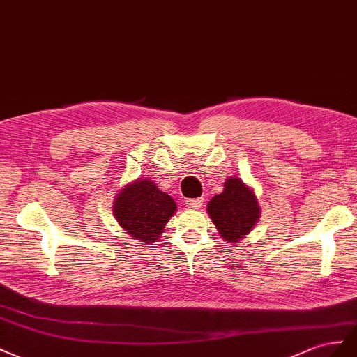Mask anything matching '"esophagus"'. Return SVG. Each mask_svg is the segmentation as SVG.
Wrapping results in <instances>:
<instances>
[{
  "instance_id": "1",
  "label": "esophagus",
  "mask_w": 357,
  "mask_h": 357,
  "mask_svg": "<svg viewBox=\"0 0 357 357\" xmlns=\"http://www.w3.org/2000/svg\"><path fill=\"white\" fill-rule=\"evenodd\" d=\"M202 203H203V197H197V199H187V200H185V205H187L188 208H192V209H197V208H200V206H202Z\"/></svg>"
}]
</instances>
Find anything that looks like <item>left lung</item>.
<instances>
[{
	"label": "left lung",
	"mask_w": 357,
	"mask_h": 357,
	"mask_svg": "<svg viewBox=\"0 0 357 357\" xmlns=\"http://www.w3.org/2000/svg\"><path fill=\"white\" fill-rule=\"evenodd\" d=\"M208 213L220 236L235 243L256 226L260 218V206L254 191L243 184L242 179L230 176L224 182L222 192L208 203Z\"/></svg>",
	"instance_id": "obj_1"
}]
</instances>
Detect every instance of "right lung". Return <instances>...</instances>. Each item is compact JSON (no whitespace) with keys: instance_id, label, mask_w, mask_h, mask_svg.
Segmentation results:
<instances>
[{"instance_id":"1","label":"right lung","mask_w":357,"mask_h":357,"mask_svg":"<svg viewBox=\"0 0 357 357\" xmlns=\"http://www.w3.org/2000/svg\"><path fill=\"white\" fill-rule=\"evenodd\" d=\"M175 211V200L149 179H137L126 185L114 202L118 224L140 242H155Z\"/></svg>"}]
</instances>
